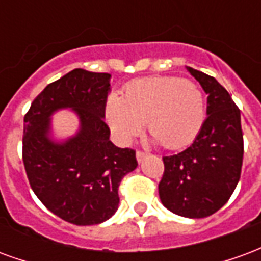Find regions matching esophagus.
Masks as SVG:
<instances>
[{
  "label": "esophagus",
  "mask_w": 261,
  "mask_h": 261,
  "mask_svg": "<svg viewBox=\"0 0 261 261\" xmlns=\"http://www.w3.org/2000/svg\"><path fill=\"white\" fill-rule=\"evenodd\" d=\"M136 155H137V161H138L140 164H141L142 161H144V159H145L148 156V153L144 152V151H137Z\"/></svg>",
  "instance_id": "esophagus-1"
}]
</instances>
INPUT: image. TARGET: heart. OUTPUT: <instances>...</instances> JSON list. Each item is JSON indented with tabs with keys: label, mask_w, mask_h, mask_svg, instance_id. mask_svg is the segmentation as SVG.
<instances>
[{
	"label": "heart",
	"mask_w": 261,
	"mask_h": 261,
	"mask_svg": "<svg viewBox=\"0 0 261 261\" xmlns=\"http://www.w3.org/2000/svg\"><path fill=\"white\" fill-rule=\"evenodd\" d=\"M106 119L117 138L128 141L147 120L148 131L168 149L186 147L205 120V97L198 84L177 76H153L127 84L123 96H110Z\"/></svg>",
	"instance_id": "1"
}]
</instances>
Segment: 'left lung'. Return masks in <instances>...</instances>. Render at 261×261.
Instances as JSON below:
<instances>
[{"label":"left lung","instance_id":"8db88e82","mask_svg":"<svg viewBox=\"0 0 261 261\" xmlns=\"http://www.w3.org/2000/svg\"><path fill=\"white\" fill-rule=\"evenodd\" d=\"M207 93V119L190 147L164 156L159 197L186 218H205L229 200L241 179L243 133L241 110L214 76L189 67Z\"/></svg>","mask_w":261,"mask_h":261}]
</instances>
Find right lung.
<instances>
[{
  "label": "right lung",
  "instance_id": "obj_1",
  "mask_svg": "<svg viewBox=\"0 0 261 261\" xmlns=\"http://www.w3.org/2000/svg\"><path fill=\"white\" fill-rule=\"evenodd\" d=\"M110 74L75 68L48 84L23 119L22 159L32 190L48 211L74 225H96L119 207L121 179L138 166L136 151L109 140L105 108ZM69 107L81 121L65 143L48 138L49 116Z\"/></svg>",
  "mask_w": 261,
  "mask_h": 261
}]
</instances>
